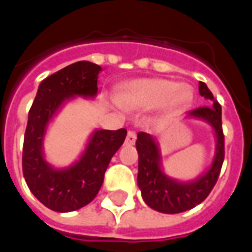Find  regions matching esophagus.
Here are the masks:
<instances>
[{"label": "esophagus", "instance_id": "obj_1", "mask_svg": "<svg viewBox=\"0 0 252 252\" xmlns=\"http://www.w3.org/2000/svg\"><path fill=\"white\" fill-rule=\"evenodd\" d=\"M135 142H136V133H135L133 131H128V133H126V144H133Z\"/></svg>", "mask_w": 252, "mask_h": 252}]
</instances>
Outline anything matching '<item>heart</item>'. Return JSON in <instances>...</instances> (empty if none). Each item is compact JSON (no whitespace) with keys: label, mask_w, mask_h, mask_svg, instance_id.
Returning <instances> with one entry per match:
<instances>
[{"label":"heart","mask_w":252,"mask_h":252,"mask_svg":"<svg viewBox=\"0 0 252 252\" xmlns=\"http://www.w3.org/2000/svg\"><path fill=\"white\" fill-rule=\"evenodd\" d=\"M178 88L180 83L166 79L139 81L126 89V92L121 94V102L126 106H159L167 102L177 93L174 96L175 104H186L190 99V92L185 88L180 89V91Z\"/></svg>","instance_id":"b5f03b06"}]
</instances>
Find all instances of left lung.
Returning a JSON list of instances; mask_svg holds the SVG:
<instances>
[{
    "mask_svg": "<svg viewBox=\"0 0 252 252\" xmlns=\"http://www.w3.org/2000/svg\"><path fill=\"white\" fill-rule=\"evenodd\" d=\"M198 92L211 106H200L189 112V116L202 119L209 123L216 133V157L213 163L198 180L193 182H178L164 174L160 167V155L157 143L151 135L139 132L136 150L139 154L137 185L142 190V197L150 208L162 213H181L201 204L216 185L224 162V133L221 126V106L204 82L198 85Z\"/></svg>",
    "mask_w": 252,
    "mask_h": 252,
    "instance_id": "left-lung-1",
    "label": "left lung"
}]
</instances>
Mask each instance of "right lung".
Instances as JSON below:
<instances>
[{"instance_id":"right-lung-1","label":"right lung","mask_w":252,"mask_h":252,"mask_svg":"<svg viewBox=\"0 0 252 252\" xmlns=\"http://www.w3.org/2000/svg\"><path fill=\"white\" fill-rule=\"evenodd\" d=\"M98 64L81 61L43 79L28 115L23 147L25 182L43 205L55 212H72L88 205L102 186L110 159L126 140V129H99L93 133L77 163L54 169L43 157V139L59 106L74 95L97 94Z\"/></svg>"}]
</instances>
